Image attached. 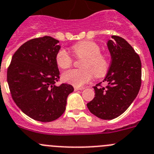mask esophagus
Segmentation results:
<instances>
[{"instance_id": "esophagus-1", "label": "esophagus", "mask_w": 154, "mask_h": 154, "mask_svg": "<svg viewBox=\"0 0 154 154\" xmlns=\"http://www.w3.org/2000/svg\"><path fill=\"white\" fill-rule=\"evenodd\" d=\"M84 89V88H79V87H75L74 90L75 91H79V90H82Z\"/></svg>"}]
</instances>
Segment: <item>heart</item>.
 <instances>
[{"label":"heart","mask_w":154,"mask_h":154,"mask_svg":"<svg viewBox=\"0 0 154 154\" xmlns=\"http://www.w3.org/2000/svg\"><path fill=\"white\" fill-rule=\"evenodd\" d=\"M72 51L77 59H83L80 63L82 69L65 72L62 75L64 82L80 87L91 80L93 75L101 78L107 74L110 67V60L105 53H101V47L95 42L84 40L72 46ZM56 65L66 69L71 67L72 58L66 49H60L55 56Z\"/></svg>","instance_id":"b5f03b06"}]
</instances>
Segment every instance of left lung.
Instances as JSON below:
<instances>
[{"label": "left lung", "instance_id": "1", "mask_svg": "<svg viewBox=\"0 0 154 154\" xmlns=\"http://www.w3.org/2000/svg\"><path fill=\"white\" fill-rule=\"evenodd\" d=\"M108 41L111 63L103 82L94 86V98L87 104L91 114L103 120H111L123 114L131 105L141 85V62L131 45L118 36Z\"/></svg>", "mask_w": 154, "mask_h": 154}]
</instances>
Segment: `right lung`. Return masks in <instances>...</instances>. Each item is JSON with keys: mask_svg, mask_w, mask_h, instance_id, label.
<instances>
[{"mask_svg": "<svg viewBox=\"0 0 154 154\" xmlns=\"http://www.w3.org/2000/svg\"><path fill=\"white\" fill-rule=\"evenodd\" d=\"M59 40L49 36L32 39L14 53L7 74L11 97L23 112L41 122L60 118L66 110L71 85L62 83L55 60Z\"/></svg>", "mask_w": 154, "mask_h": 154, "instance_id": "1", "label": "right lung"}]
</instances>
